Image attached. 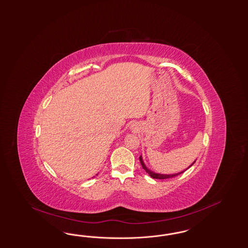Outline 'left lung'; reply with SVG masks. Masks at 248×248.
Returning a JSON list of instances; mask_svg holds the SVG:
<instances>
[{
    "label": "left lung",
    "instance_id": "left-lung-1",
    "mask_svg": "<svg viewBox=\"0 0 248 248\" xmlns=\"http://www.w3.org/2000/svg\"><path fill=\"white\" fill-rule=\"evenodd\" d=\"M139 159H140V163H141V165H142V167H143V169L145 170V172L151 177V178H153V179H156V180H166V179H170V178H174V177H176V176H179L180 174H181V173H183L184 171L187 170L188 169H189L194 163H195V161L194 162L192 163L189 167H188V169H186V170L184 171H181V172H180V173H176V174H170V175H164V174H158V173H155V172H153V171L150 170L149 169H147L146 168V166L145 165V163H144V161H143V158H142V155H140V157H139Z\"/></svg>",
    "mask_w": 248,
    "mask_h": 248
}]
</instances>
